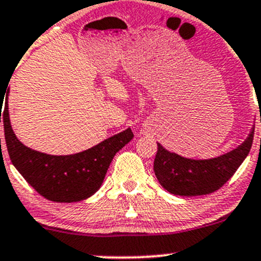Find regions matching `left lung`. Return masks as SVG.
<instances>
[{
    "label": "left lung",
    "mask_w": 261,
    "mask_h": 261,
    "mask_svg": "<svg viewBox=\"0 0 261 261\" xmlns=\"http://www.w3.org/2000/svg\"><path fill=\"white\" fill-rule=\"evenodd\" d=\"M255 125L249 136L236 149L217 158L188 159L168 151L158 143L154 172L164 189L175 196H203L220 189L243 164L251 149Z\"/></svg>",
    "instance_id": "1"
}]
</instances>
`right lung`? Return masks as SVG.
<instances>
[{
	"mask_svg": "<svg viewBox=\"0 0 261 261\" xmlns=\"http://www.w3.org/2000/svg\"><path fill=\"white\" fill-rule=\"evenodd\" d=\"M5 103L4 112L0 111V122L4 121L10 159L25 180L44 198L53 202L70 203L93 196L103 183L116 152L134 138L131 128H126L77 154H44L25 146L16 138L10 123L7 99Z\"/></svg>",
	"mask_w": 261,
	"mask_h": 261,
	"instance_id": "obj_1",
	"label": "right lung"
}]
</instances>
